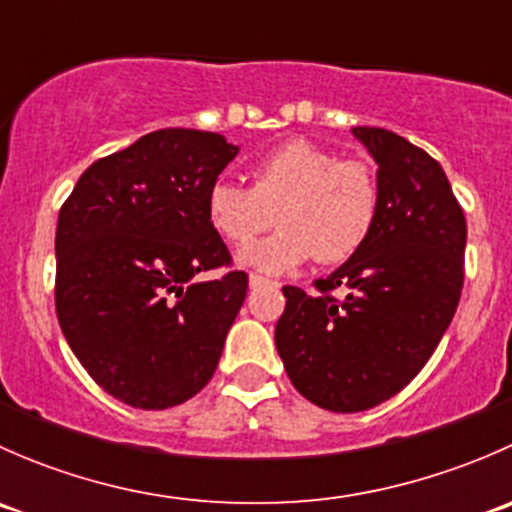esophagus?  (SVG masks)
<instances>
[{"label": "esophagus", "instance_id": "esophagus-1", "mask_svg": "<svg viewBox=\"0 0 512 512\" xmlns=\"http://www.w3.org/2000/svg\"><path fill=\"white\" fill-rule=\"evenodd\" d=\"M265 285H275V282L267 280V277H262V275H257V272H252V275H250V287L257 289V287H265Z\"/></svg>", "mask_w": 512, "mask_h": 512}]
</instances>
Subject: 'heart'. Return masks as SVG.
Returning <instances> with one entry per match:
<instances>
[{
	"mask_svg": "<svg viewBox=\"0 0 512 512\" xmlns=\"http://www.w3.org/2000/svg\"><path fill=\"white\" fill-rule=\"evenodd\" d=\"M381 185L374 165L339 160L309 141H287L250 168V188L215 180L205 198L208 223L235 250L252 245L275 216L280 230L242 255L262 272H287L307 260L339 265L374 232Z\"/></svg>",
	"mask_w": 512,
	"mask_h": 512,
	"instance_id": "heart-1",
	"label": "heart"
}]
</instances>
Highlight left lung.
<instances>
[{
    "label": "left lung",
    "mask_w": 512,
    "mask_h": 512,
    "mask_svg": "<svg viewBox=\"0 0 512 512\" xmlns=\"http://www.w3.org/2000/svg\"><path fill=\"white\" fill-rule=\"evenodd\" d=\"M354 136L379 163L374 232L312 294L282 287L275 327L294 389L339 414L391 399L431 359L461 299L466 252V215L438 160L384 128Z\"/></svg>",
    "instance_id": "8db88e82"
}]
</instances>
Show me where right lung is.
<instances>
[{
  "label": "right lung",
  "instance_id": "right-lung-1",
  "mask_svg": "<svg viewBox=\"0 0 512 512\" xmlns=\"http://www.w3.org/2000/svg\"><path fill=\"white\" fill-rule=\"evenodd\" d=\"M235 156L220 133L160 128L91 163L61 205V332L91 379L133 409L183 404L218 369L247 275L205 198ZM215 269V281L192 280Z\"/></svg>",
  "mask_w": 512,
  "mask_h": 512
}]
</instances>
